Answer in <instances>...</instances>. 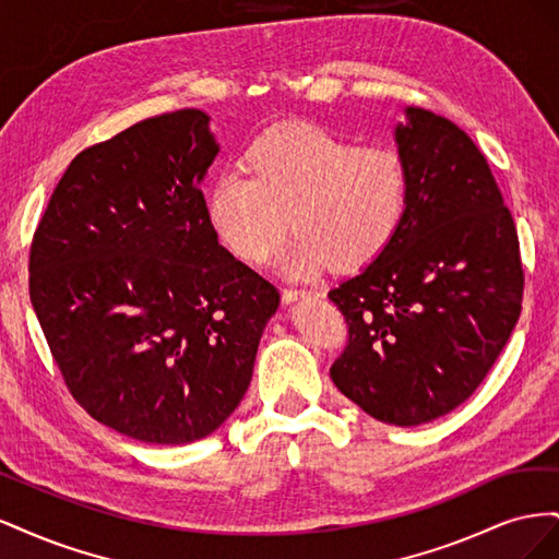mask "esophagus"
Segmentation results:
<instances>
[{
  "label": "esophagus",
  "mask_w": 559,
  "mask_h": 559,
  "mask_svg": "<svg viewBox=\"0 0 559 559\" xmlns=\"http://www.w3.org/2000/svg\"><path fill=\"white\" fill-rule=\"evenodd\" d=\"M314 296H319V292H312V289H282L284 302H294L298 298H314Z\"/></svg>",
  "instance_id": "esophagus-1"
}]
</instances>
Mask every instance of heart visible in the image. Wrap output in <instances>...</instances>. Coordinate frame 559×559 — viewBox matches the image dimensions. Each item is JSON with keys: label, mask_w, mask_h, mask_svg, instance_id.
<instances>
[{"label": "heart", "mask_w": 559, "mask_h": 559, "mask_svg": "<svg viewBox=\"0 0 559 559\" xmlns=\"http://www.w3.org/2000/svg\"><path fill=\"white\" fill-rule=\"evenodd\" d=\"M245 175H222L207 222L235 259L265 263L292 226L284 270L294 277L357 273L394 245L408 212V167L394 148L359 146L312 123H282L247 146Z\"/></svg>", "instance_id": "heart-1"}]
</instances>
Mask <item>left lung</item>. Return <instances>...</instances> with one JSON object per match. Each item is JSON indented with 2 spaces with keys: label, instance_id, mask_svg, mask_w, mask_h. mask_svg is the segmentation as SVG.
I'll return each mask as SVG.
<instances>
[{
  "label": "left lung",
  "instance_id": "left-lung-1",
  "mask_svg": "<svg viewBox=\"0 0 559 559\" xmlns=\"http://www.w3.org/2000/svg\"><path fill=\"white\" fill-rule=\"evenodd\" d=\"M408 212L382 257L329 292L349 326L331 380L384 425L462 405L518 324L524 273L513 216L468 134L405 107L394 130Z\"/></svg>",
  "mask_w": 559,
  "mask_h": 559
}]
</instances>
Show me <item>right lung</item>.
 I'll use <instances>...</instances> for the list:
<instances>
[{"label": "right lung", "instance_id": "obj_1", "mask_svg": "<svg viewBox=\"0 0 559 559\" xmlns=\"http://www.w3.org/2000/svg\"><path fill=\"white\" fill-rule=\"evenodd\" d=\"M210 116L179 109L88 146L29 247V300L76 403L142 443L224 425L280 292L218 245L200 181Z\"/></svg>", "mask_w": 559, "mask_h": 559}]
</instances>
